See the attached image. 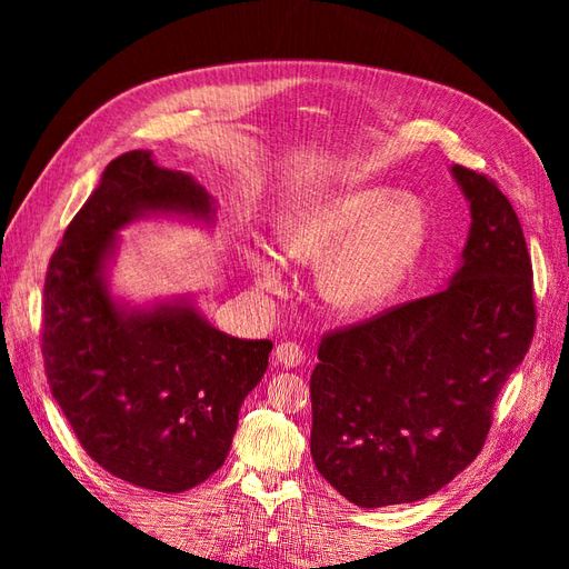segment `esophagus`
Returning a JSON list of instances; mask_svg holds the SVG:
<instances>
[{
	"mask_svg": "<svg viewBox=\"0 0 569 569\" xmlns=\"http://www.w3.org/2000/svg\"><path fill=\"white\" fill-rule=\"evenodd\" d=\"M303 358L306 356H303L301 347L295 341H282V343H278V347H274V360H278V363L284 366V368L301 366Z\"/></svg>",
	"mask_w": 569,
	"mask_h": 569,
	"instance_id": "obj_1",
	"label": "esophagus"
}]
</instances>
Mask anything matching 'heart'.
<instances>
[{
  "label": "heart",
  "mask_w": 569,
  "mask_h": 569,
  "mask_svg": "<svg viewBox=\"0 0 569 569\" xmlns=\"http://www.w3.org/2000/svg\"><path fill=\"white\" fill-rule=\"evenodd\" d=\"M278 244L287 261L320 266V291L343 313L380 308L416 263L427 237L422 203L391 187H358L278 218ZM244 261L268 295L284 291L278 256L247 247Z\"/></svg>",
  "instance_id": "heart-1"
}]
</instances>
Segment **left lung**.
<instances>
[{"mask_svg": "<svg viewBox=\"0 0 569 569\" xmlns=\"http://www.w3.org/2000/svg\"><path fill=\"white\" fill-rule=\"evenodd\" d=\"M451 173L472 222L449 287L327 332L318 349L313 462L360 508L420 501L468 468L537 325L518 213L491 178Z\"/></svg>", "mask_w": 569, "mask_h": 569, "instance_id": "left-lung-1", "label": "left lung"}]
</instances>
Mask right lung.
I'll return each instance as SVG.
<instances>
[{
	"instance_id": "right-lung-1",
	"label": "right lung",
	"mask_w": 569,
	"mask_h": 569,
	"mask_svg": "<svg viewBox=\"0 0 569 569\" xmlns=\"http://www.w3.org/2000/svg\"><path fill=\"white\" fill-rule=\"evenodd\" d=\"M151 213L211 226L216 206L192 176L134 149L107 166L51 256L42 356L49 391L90 458L134 487L180 493L226 462L272 341L220 332L187 299L134 308L111 297L118 230Z\"/></svg>"
}]
</instances>
